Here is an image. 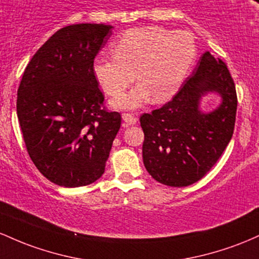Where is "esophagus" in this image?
I'll return each instance as SVG.
<instances>
[{"mask_svg": "<svg viewBox=\"0 0 259 259\" xmlns=\"http://www.w3.org/2000/svg\"><path fill=\"white\" fill-rule=\"evenodd\" d=\"M122 120H123L124 126H130V124L137 123V118H136L132 114H123L122 115Z\"/></svg>", "mask_w": 259, "mask_h": 259, "instance_id": "34e87169", "label": "esophagus"}]
</instances>
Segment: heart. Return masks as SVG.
<instances>
[{
    "label": "heart",
    "instance_id": "heart-1",
    "mask_svg": "<svg viewBox=\"0 0 259 259\" xmlns=\"http://www.w3.org/2000/svg\"><path fill=\"white\" fill-rule=\"evenodd\" d=\"M115 59L98 56L93 74L110 97H117L133 80L139 82L127 94L115 99L116 109H136L152 97L161 103L172 97L196 59L191 34L160 27H141L124 31L112 44Z\"/></svg>",
    "mask_w": 259,
    "mask_h": 259
}]
</instances>
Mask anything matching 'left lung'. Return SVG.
Wrapping results in <instances>:
<instances>
[{
    "mask_svg": "<svg viewBox=\"0 0 259 259\" xmlns=\"http://www.w3.org/2000/svg\"><path fill=\"white\" fill-rule=\"evenodd\" d=\"M208 94L219 95L221 104L204 113L200 103ZM236 109V89L228 67L205 51L172 100L139 118L143 162L150 176L171 187L202 179L231 141Z\"/></svg>",
    "mask_w": 259,
    "mask_h": 259,
    "instance_id": "left-lung-1",
    "label": "left lung"
}]
</instances>
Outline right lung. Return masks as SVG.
<instances>
[{
	"instance_id": "1",
	"label": "right lung",
	"mask_w": 259,
	"mask_h": 259,
	"mask_svg": "<svg viewBox=\"0 0 259 259\" xmlns=\"http://www.w3.org/2000/svg\"><path fill=\"white\" fill-rule=\"evenodd\" d=\"M112 25L73 24L52 35L28 63L17 116L29 156L54 184L80 187L100 179L121 127L103 107L93 61Z\"/></svg>"
}]
</instances>
